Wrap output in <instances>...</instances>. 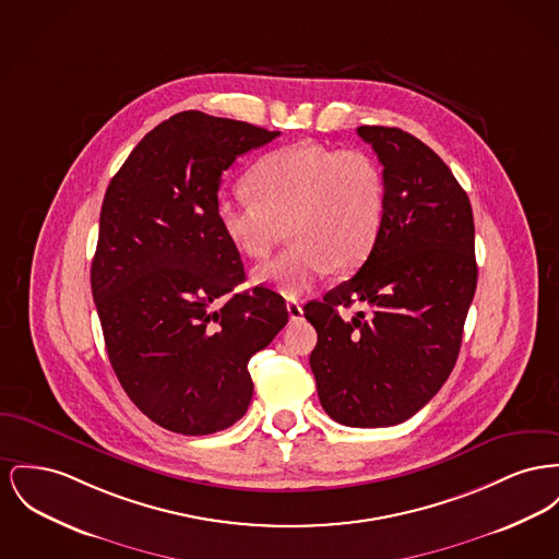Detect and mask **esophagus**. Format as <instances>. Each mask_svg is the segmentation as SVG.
<instances>
[{
  "label": "esophagus",
  "instance_id": "1",
  "mask_svg": "<svg viewBox=\"0 0 559 559\" xmlns=\"http://www.w3.org/2000/svg\"><path fill=\"white\" fill-rule=\"evenodd\" d=\"M287 312H289V319H292V321H301V317H304L301 304L296 301V299H289V301H287Z\"/></svg>",
  "mask_w": 559,
  "mask_h": 559
}]
</instances>
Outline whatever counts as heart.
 <instances>
[{
  "instance_id": "b5f03b06",
  "label": "heart",
  "mask_w": 559,
  "mask_h": 559,
  "mask_svg": "<svg viewBox=\"0 0 559 559\" xmlns=\"http://www.w3.org/2000/svg\"><path fill=\"white\" fill-rule=\"evenodd\" d=\"M247 188L251 197L217 200V224L251 260L265 258L287 230L292 245L253 270V283L285 296L308 292L331 267H359L386 215V179L365 150L292 143L262 156Z\"/></svg>"
}]
</instances>
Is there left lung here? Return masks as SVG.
<instances>
[{
  "mask_svg": "<svg viewBox=\"0 0 559 559\" xmlns=\"http://www.w3.org/2000/svg\"><path fill=\"white\" fill-rule=\"evenodd\" d=\"M386 179V215L361 270L308 301L319 342L310 367L323 409L346 427H393L443 386L459 359L477 287L475 224L466 192L420 139L359 127ZM362 300L370 314L336 312Z\"/></svg>",
  "mask_w": 559,
  "mask_h": 559,
  "instance_id": "1",
  "label": "left lung"
}]
</instances>
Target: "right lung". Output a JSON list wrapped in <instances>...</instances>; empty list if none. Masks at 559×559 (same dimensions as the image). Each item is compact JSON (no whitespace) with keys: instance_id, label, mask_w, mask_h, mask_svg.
<instances>
[{"instance_id":"right-lung-1","label":"right lung","mask_w":559,"mask_h":559,"mask_svg":"<svg viewBox=\"0 0 559 559\" xmlns=\"http://www.w3.org/2000/svg\"><path fill=\"white\" fill-rule=\"evenodd\" d=\"M281 132L181 111L147 132L100 206L91 287L109 362L158 427L211 435L253 396L249 359L287 325L285 299L245 281L217 224L222 173Z\"/></svg>"}]
</instances>
